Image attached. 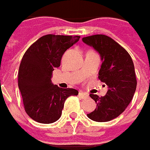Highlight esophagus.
Masks as SVG:
<instances>
[{"instance_id": "34e87169", "label": "esophagus", "mask_w": 150, "mask_h": 150, "mask_svg": "<svg viewBox=\"0 0 150 150\" xmlns=\"http://www.w3.org/2000/svg\"><path fill=\"white\" fill-rule=\"evenodd\" d=\"M79 95H80V96L81 97L82 99H86V98H87L88 97L87 93H86V92H83V91H80V92H79Z\"/></svg>"}]
</instances>
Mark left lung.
I'll use <instances>...</instances> for the list:
<instances>
[{
  "label": "left lung",
  "mask_w": 150,
  "mask_h": 150,
  "mask_svg": "<svg viewBox=\"0 0 150 150\" xmlns=\"http://www.w3.org/2000/svg\"><path fill=\"white\" fill-rule=\"evenodd\" d=\"M82 41L98 52L101 69L98 78L108 86L106 96L90 94L96 108L87 117L96 122H108L122 114L132 101L137 80L131 56L110 37L96 34L86 37Z\"/></svg>",
  "instance_id": "8db88e82"
}]
</instances>
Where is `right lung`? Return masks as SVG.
Instances as JSON below:
<instances>
[{
    "instance_id": "right-lung-1",
    "label": "right lung",
    "mask_w": 150,
    "mask_h": 150,
    "mask_svg": "<svg viewBox=\"0 0 150 150\" xmlns=\"http://www.w3.org/2000/svg\"><path fill=\"white\" fill-rule=\"evenodd\" d=\"M79 39L80 36L48 34L33 42L23 55L18 87L26 112L38 122L48 124L59 120L65 100L79 93L75 89L60 88L51 81L63 54Z\"/></svg>"
}]
</instances>
